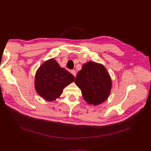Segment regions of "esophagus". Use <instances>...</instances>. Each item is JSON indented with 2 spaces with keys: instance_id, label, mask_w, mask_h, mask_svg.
Instances as JSON below:
<instances>
[{
  "instance_id": "obj_1",
  "label": "esophagus",
  "mask_w": 151,
  "mask_h": 151,
  "mask_svg": "<svg viewBox=\"0 0 151 151\" xmlns=\"http://www.w3.org/2000/svg\"><path fill=\"white\" fill-rule=\"evenodd\" d=\"M70 73H71L74 76H76V70H70Z\"/></svg>"
}]
</instances>
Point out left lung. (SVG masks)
I'll return each mask as SVG.
<instances>
[{
    "label": "left lung",
    "mask_w": 151,
    "mask_h": 151,
    "mask_svg": "<svg viewBox=\"0 0 151 151\" xmlns=\"http://www.w3.org/2000/svg\"><path fill=\"white\" fill-rule=\"evenodd\" d=\"M75 82L81 89L83 98L89 104H101L110 95L111 81L106 69L101 64L92 62L84 64Z\"/></svg>",
    "instance_id": "obj_1"
}]
</instances>
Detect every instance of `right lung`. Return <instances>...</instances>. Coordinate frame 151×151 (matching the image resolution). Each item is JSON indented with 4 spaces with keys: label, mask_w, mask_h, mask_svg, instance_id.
Listing matches in <instances>:
<instances>
[{
    "label": "right lung",
    "mask_w": 151,
    "mask_h": 151,
    "mask_svg": "<svg viewBox=\"0 0 151 151\" xmlns=\"http://www.w3.org/2000/svg\"><path fill=\"white\" fill-rule=\"evenodd\" d=\"M75 81V76L60 67L56 60H47L37 69L35 88L38 94L48 101L60 97L63 88Z\"/></svg>",
    "instance_id": "add662e5"
}]
</instances>
